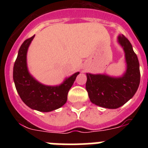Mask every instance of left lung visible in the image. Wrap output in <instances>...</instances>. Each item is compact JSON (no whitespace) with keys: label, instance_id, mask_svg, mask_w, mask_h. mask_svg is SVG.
<instances>
[{"label":"left lung","instance_id":"1","mask_svg":"<svg viewBox=\"0 0 148 148\" xmlns=\"http://www.w3.org/2000/svg\"><path fill=\"white\" fill-rule=\"evenodd\" d=\"M117 41L125 53L126 70L121 76L86 73V90L90 101L108 109L124 105L135 95L140 83L139 63L130 42L123 35Z\"/></svg>","mask_w":148,"mask_h":148}]
</instances>
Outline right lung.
Here are the masks:
<instances>
[{
  "label": "right lung",
  "mask_w": 148,
  "mask_h": 148,
  "mask_svg": "<svg viewBox=\"0 0 148 148\" xmlns=\"http://www.w3.org/2000/svg\"><path fill=\"white\" fill-rule=\"evenodd\" d=\"M35 35L23 41L18 50L13 67V80L17 92L29 108L40 112H50L61 108L67 100V94L79 72L66 78L56 86L43 84L29 73L27 66V51Z\"/></svg>",
  "instance_id": "1"
}]
</instances>
